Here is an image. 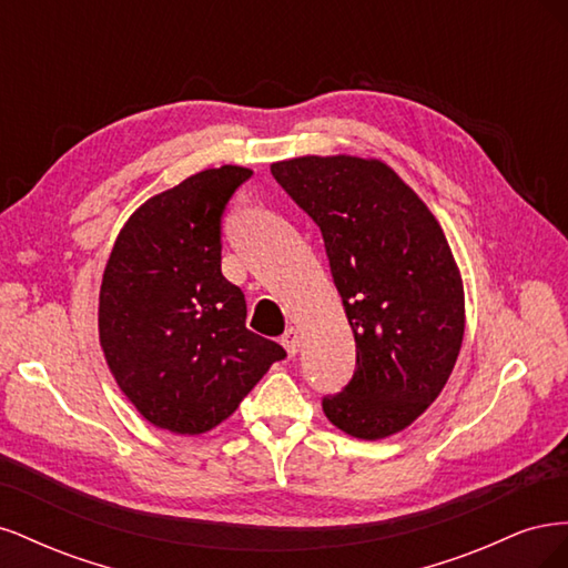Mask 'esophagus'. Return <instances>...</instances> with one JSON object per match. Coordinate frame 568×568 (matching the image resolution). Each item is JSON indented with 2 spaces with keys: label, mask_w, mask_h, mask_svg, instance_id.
I'll list each match as a JSON object with an SVG mask.
<instances>
[{
  "label": "esophagus",
  "mask_w": 568,
  "mask_h": 568,
  "mask_svg": "<svg viewBox=\"0 0 568 568\" xmlns=\"http://www.w3.org/2000/svg\"><path fill=\"white\" fill-rule=\"evenodd\" d=\"M282 346L286 348L288 355H296V353H298V346H301V334H298V329H294V326H291V329H286L284 336H282Z\"/></svg>",
  "instance_id": "obj_1"
}]
</instances>
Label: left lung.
Returning <instances> with one entry per match:
<instances>
[{
  "instance_id": "left-lung-1",
  "label": "left lung",
  "mask_w": 568,
  "mask_h": 568,
  "mask_svg": "<svg viewBox=\"0 0 568 568\" xmlns=\"http://www.w3.org/2000/svg\"><path fill=\"white\" fill-rule=\"evenodd\" d=\"M274 180L322 230L355 336V374L322 409L343 434L382 440L422 417L464 338V284L428 205L379 159L298 156Z\"/></svg>"
}]
</instances>
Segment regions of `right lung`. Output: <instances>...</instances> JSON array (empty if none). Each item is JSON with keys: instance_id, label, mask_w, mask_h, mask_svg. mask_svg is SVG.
Segmentation results:
<instances>
[{"instance_id": "obj_1", "label": "right lung", "mask_w": 568, "mask_h": 568, "mask_svg": "<svg viewBox=\"0 0 568 568\" xmlns=\"http://www.w3.org/2000/svg\"><path fill=\"white\" fill-rule=\"evenodd\" d=\"M251 168H209L153 194L120 230L99 288V346L118 388L165 432L199 436L234 415L286 353L246 329L222 277L220 217Z\"/></svg>"}]
</instances>
